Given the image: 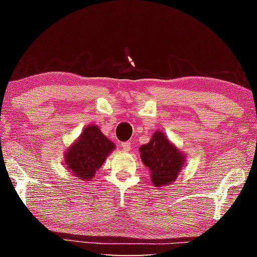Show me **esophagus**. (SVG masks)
<instances>
[{"instance_id": "34e87169", "label": "esophagus", "mask_w": 257, "mask_h": 257, "mask_svg": "<svg viewBox=\"0 0 257 257\" xmlns=\"http://www.w3.org/2000/svg\"><path fill=\"white\" fill-rule=\"evenodd\" d=\"M121 146H122L123 151H125V152H129V151H130V143H129V142L121 143Z\"/></svg>"}]
</instances>
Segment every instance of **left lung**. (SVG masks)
Segmentation results:
<instances>
[{"label":"left lung","instance_id":"obj_1","mask_svg":"<svg viewBox=\"0 0 257 257\" xmlns=\"http://www.w3.org/2000/svg\"><path fill=\"white\" fill-rule=\"evenodd\" d=\"M139 153L142 162L150 169L152 185L155 187L175 182L186 162L185 153L160 130H156L147 144L139 147Z\"/></svg>","mask_w":257,"mask_h":257}]
</instances>
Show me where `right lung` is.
Returning a JSON list of instances; mask_svg holds the SVG:
<instances>
[{
	"instance_id": "obj_1",
	"label": "right lung",
	"mask_w": 257,
	"mask_h": 257,
	"mask_svg": "<svg viewBox=\"0 0 257 257\" xmlns=\"http://www.w3.org/2000/svg\"><path fill=\"white\" fill-rule=\"evenodd\" d=\"M114 150V143L97 125L89 124L68 147L63 158L64 164L67 170L73 173L77 179L89 181Z\"/></svg>"
}]
</instances>
